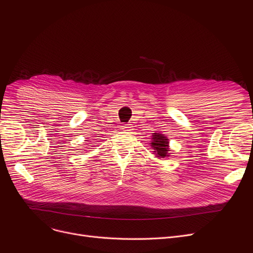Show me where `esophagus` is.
I'll return each mask as SVG.
<instances>
[{"mask_svg": "<svg viewBox=\"0 0 253 253\" xmlns=\"http://www.w3.org/2000/svg\"><path fill=\"white\" fill-rule=\"evenodd\" d=\"M132 127H133L132 125H129V124H126L122 126V129H124V131H131Z\"/></svg>", "mask_w": 253, "mask_h": 253, "instance_id": "esophagus-1", "label": "esophagus"}]
</instances>
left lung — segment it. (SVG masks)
Here are the masks:
<instances>
[{"label": "left lung", "mask_w": 253, "mask_h": 253, "mask_svg": "<svg viewBox=\"0 0 253 253\" xmlns=\"http://www.w3.org/2000/svg\"><path fill=\"white\" fill-rule=\"evenodd\" d=\"M152 148L154 149L155 155L159 158H164L169 156V147H168V143H169V139L165 137L163 134H158V133H154L152 137Z\"/></svg>", "instance_id": "8db88e82"}]
</instances>
